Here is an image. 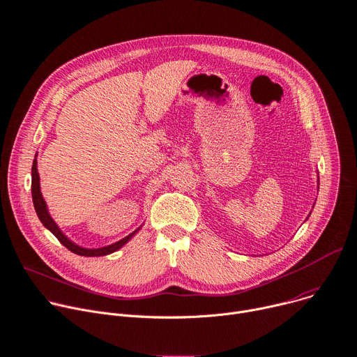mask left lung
<instances>
[{"label": "left lung", "mask_w": 357, "mask_h": 357, "mask_svg": "<svg viewBox=\"0 0 357 357\" xmlns=\"http://www.w3.org/2000/svg\"><path fill=\"white\" fill-rule=\"evenodd\" d=\"M317 182H319V181H317ZM317 188H319V186H317Z\"/></svg>", "instance_id": "obj_1"}]
</instances>
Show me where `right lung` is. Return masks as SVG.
Here are the masks:
<instances>
[{
    "mask_svg": "<svg viewBox=\"0 0 357 357\" xmlns=\"http://www.w3.org/2000/svg\"><path fill=\"white\" fill-rule=\"evenodd\" d=\"M31 195H33V204H34V209L37 212V217L41 221V224L49 229L56 238L71 252H75L77 255H83V257H102V255H109L117 250H121L128 241H130L133 238V235L142 228V225L135 229L132 234H129L125 238H122L121 241H116L110 245L106 247H100V248H84L77 245L76 243L71 241L70 238H67V235L59 228V225L54 222V220L52 218V215L49 213V209H47V204L41 195V189H40V175H38V169H37V155L33 160V168H31Z\"/></svg>",
    "mask_w": 357,
    "mask_h": 357,
    "instance_id": "1",
    "label": "right lung"
}]
</instances>
